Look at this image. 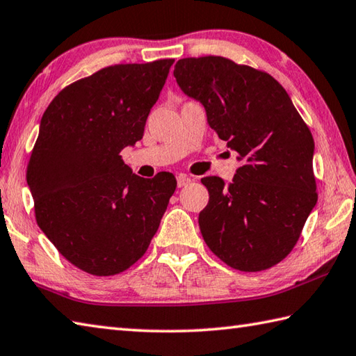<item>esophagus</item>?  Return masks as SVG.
<instances>
[{
    "mask_svg": "<svg viewBox=\"0 0 356 356\" xmlns=\"http://www.w3.org/2000/svg\"><path fill=\"white\" fill-rule=\"evenodd\" d=\"M190 182H191V179H190V176H186V174H179L177 176V186L179 188L186 186Z\"/></svg>",
    "mask_w": 356,
    "mask_h": 356,
    "instance_id": "1",
    "label": "esophagus"
}]
</instances>
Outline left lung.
Returning <instances> with one entry per match:
<instances>
[{
    "label": "left lung",
    "mask_w": 356,
    "mask_h": 356,
    "mask_svg": "<svg viewBox=\"0 0 356 356\" xmlns=\"http://www.w3.org/2000/svg\"><path fill=\"white\" fill-rule=\"evenodd\" d=\"M174 76L204 104L208 124L241 162L232 184L202 179L210 194L199 214L202 238L232 268L276 266L318 200L309 127L285 89L259 69L207 55L179 60Z\"/></svg>",
    "instance_id": "obj_1"
}]
</instances>
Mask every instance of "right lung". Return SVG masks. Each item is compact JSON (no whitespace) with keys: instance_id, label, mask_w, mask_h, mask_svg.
I'll return each instance as SVG.
<instances>
[{"instance_id":"right-lung-1","label":"right lung","mask_w":356,"mask_h":356,"mask_svg":"<svg viewBox=\"0 0 356 356\" xmlns=\"http://www.w3.org/2000/svg\"><path fill=\"white\" fill-rule=\"evenodd\" d=\"M172 58L103 67L61 89L44 111L27 163L35 219L66 259L94 276L146 253L176 177L132 174L120 151L143 137Z\"/></svg>"}]
</instances>
